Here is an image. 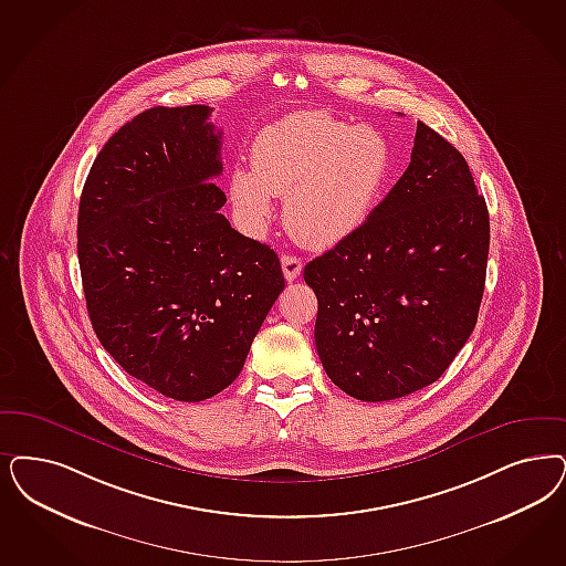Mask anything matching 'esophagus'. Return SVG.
I'll list each match as a JSON object with an SVG mask.
<instances>
[{
    "instance_id": "obj_1",
    "label": "esophagus",
    "mask_w": 566,
    "mask_h": 566,
    "mask_svg": "<svg viewBox=\"0 0 566 566\" xmlns=\"http://www.w3.org/2000/svg\"><path fill=\"white\" fill-rule=\"evenodd\" d=\"M282 272H284V277H286L289 282L296 280V277L301 275V272H303L301 259L294 256V254H282Z\"/></svg>"
}]
</instances>
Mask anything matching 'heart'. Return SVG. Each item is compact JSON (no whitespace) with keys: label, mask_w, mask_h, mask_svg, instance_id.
I'll return each instance as SVG.
<instances>
[{"label":"heart","mask_w":566,"mask_h":566,"mask_svg":"<svg viewBox=\"0 0 566 566\" xmlns=\"http://www.w3.org/2000/svg\"><path fill=\"white\" fill-rule=\"evenodd\" d=\"M390 174L387 137L326 113H298L254 137L251 169L235 167L230 198L251 230L284 196V221L296 240L331 249L370 217Z\"/></svg>","instance_id":"1"}]
</instances>
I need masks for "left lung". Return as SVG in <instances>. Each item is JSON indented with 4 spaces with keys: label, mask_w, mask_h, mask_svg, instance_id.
<instances>
[{
    "label": "left lung",
    "mask_w": 566,
    "mask_h": 566,
    "mask_svg": "<svg viewBox=\"0 0 566 566\" xmlns=\"http://www.w3.org/2000/svg\"><path fill=\"white\" fill-rule=\"evenodd\" d=\"M488 254L467 158L418 120L406 174L355 234L305 265L332 382L359 401L432 385L474 331Z\"/></svg>",
    "instance_id": "obj_1"
}]
</instances>
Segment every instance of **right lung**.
I'll return each instance as SVG.
<instances>
[{"label": "right lung", "mask_w": 566, "mask_h": 566, "mask_svg": "<svg viewBox=\"0 0 566 566\" xmlns=\"http://www.w3.org/2000/svg\"><path fill=\"white\" fill-rule=\"evenodd\" d=\"M209 106H155L96 156L78 200L87 313L118 366L176 401L230 387L284 291L280 259L219 209Z\"/></svg>", "instance_id": "right-lung-1"}]
</instances>
